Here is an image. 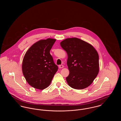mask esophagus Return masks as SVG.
Listing matches in <instances>:
<instances>
[{
    "instance_id": "34e87169",
    "label": "esophagus",
    "mask_w": 121,
    "mask_h": 121,
    "mask_svg": "<svg viewBox=\"0 0 121 121\" xmlns=\"http://www.w3.org/2000/svg\"><path fill=\"white\" fill-rule=\"evenodd\" d=\"M58 67H59V69H62V68H63L64 66H63V65H59Z\"/></svg>"
}]
</instances>
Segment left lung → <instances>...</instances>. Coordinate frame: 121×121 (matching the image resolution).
I'll list each match as a JSON object with an SVG mask.
<instances>
[{"mask_svg": "<svg viewBox=\"0 0 121 121\" xmlns=\"http://www.w3.org/2000/svg\"><path fill=\"white\" fill-rule=\"evenodd\" d=\"M60 45L68 54L69 74L66 81L69 86L82 89L90 85L99 70L96 50L90 44L76 38L66 39Z\"/></svg>", "mask_w": 121, "mask_h": 121, "instance_id": "left-lung-1", "label": "left lung"}]
</instances>
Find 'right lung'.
<instances>
[{"mask_svg":"<svg viewBox=\"0 0 121 121\" xmlns=\"http://www.w3.org/2000/svg\"><path fill=\"white\" fill-rule=\"evenodd\" d=\"M55 41L53 39L39 41L31 46L24 56L23 73L28 83L35 88H46L58 71V66L50 53Z\"/></svg>","mask_w":121,"mask_h":121,"instance_id":"1","label":"right lung"}]
</instances>
